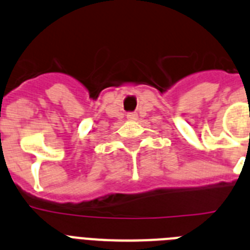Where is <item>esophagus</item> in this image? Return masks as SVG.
I'll list each match as a JSON object with an SVG mask.
<instances>
[{
	"instance_id": "34e87169",
	"label": "esophagus",
	"mask_w": 250,
	"mask_h": 250,
	"mask_svg": "<svg viewBox=\"0 0 250 250\" xmlns=\"http://www.w3.org/2000/svg\"><path fill=\"white\" fill-rule=\"evenodd\" d=\"M127 119H129L130 121H134L138 119V116H136V114H134V112H131V114H127Z\"/></svg>"
}]
</instances>
